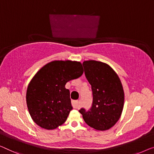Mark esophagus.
<instances>
[{"label": "esophagus", "instance_id": "1", "mask_svg": "<svg viewBox=\"0 0 154 154\" xmlns=\"http://www.w3.org/2000/svg\"><path fill=\"white\" fill-rule=\"evenodd\" d=\"M72 105L73 108H75V109H79V108L80 107L79 102L78 100L72 101Z\"/></svg>", "mask_w": 154, "mask_h": 154}]
</instances>
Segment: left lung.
Here are the masks:
<instances>
[{"label":"left lung","instance_id":"left-lung-1","mask_svg":"<svg viewBox=\"0 0 154 154\" xmlns=\"http://www.w3.org/2000/svg\"><path fill=\"white\" fill-rule=\"evenodd\" d=\"M84 73L93 92V104L88 111L79 110L89 127L105 131L116 125L123 110L125 93L120 79L108 64L94 60L83 63Z\"/></svg>","mask_w":154,"mask_h":154}]
</instances>
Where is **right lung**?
I'll return each mask as SVG.
<instances>
[{"label": "right lung", "mask_w": 154, "mask_h": 154, "mask_svg": "<svg viewBox=\"0 0 154 154\" xmlns=\"http://www.w3.org/2000/svg\"><path fill=\"white\" fill-rule=\"evenodd\" d=\"M83 72L81 63L69 60L51 61L36 72L26 93L27 109L36 125L52 130L65 122L72 109L65 85Z\"/></svg>", "instance_id": "1"}]
</instances>
